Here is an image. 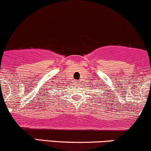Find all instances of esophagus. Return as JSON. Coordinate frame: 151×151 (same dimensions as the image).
<instances>
[{"mask_svg": "<svg viewBox=\"0 0 151 151\" xmlns=\"http://www.w3.org/2000/svg\"><path fill=\"white\" fill-rule=\"evenodd\" d=\"M75 82L76 84H79V82H77V81H76V82Z\"/></svg>", "mask_w": 151, "mask_h": 151, "instance_id": "esophagus-1", "label": "esophagus"}]
</instances>
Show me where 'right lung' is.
<instances>
[{
  "instance_id": "1",
  "label": "right lung",
  "mask_w": 151,
  "mask_h": 151,
  "mask_svg": "<svg viewBox=\"0 0 151 151\" xmlns=\"http://www.w3.org/2000/svg\"><path fill=\"white\" fill-rule=\"evenodd\" d=\"M56 89H57V90H62V84L61 82H59V83H57L56 84Z\"/></svg>"
}]
</instances>
